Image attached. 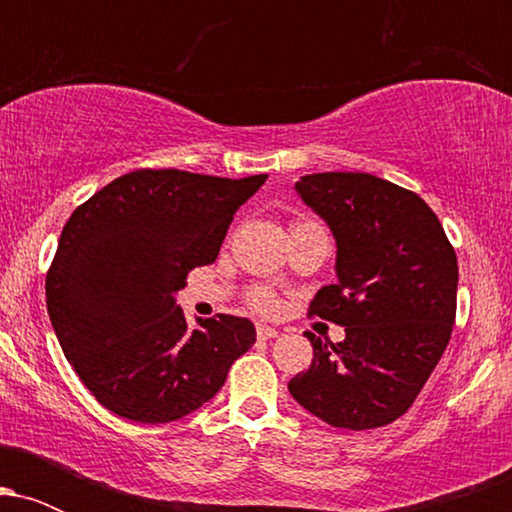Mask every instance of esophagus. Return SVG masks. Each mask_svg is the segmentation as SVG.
Instances as JSON below:
<instances>
[{
	"mask_svg": "<svg viewBox=\"0 0 512 512\" xmlns=\"http://www.w3.org/2000/svg\"><path fill=\"white\" fill-rule=\"evenodd\" d=\"M257 337L274 339V337H279V330H274V327H269V325H257Z\"/></svg>",
	"mask_w": 512,
	"mask_h": 512,
	"instance_id": "34e87169",
	"label": "esophagus"
}]
</instances>
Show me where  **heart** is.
Instances as JSON below:
<instances>
[{
  "label": "heart",
  "instance_id": "obj_1",
  "mask_svg": "<svg viewBox=\"0 0 512 512\" xmlns=\"http://www.w3.org/2000/svg\"><path fill=\"white\" fill-rule=\"evenodd\" d=\"M293 226H320V223L296 221ZM248 303L252 310H257V313H274L276 305H279V301H276V293L272 289H267V286H255V289H250Z\"/></svg>",
  "mask_w": 512,
  "mask_h": 512
}]
</instances>
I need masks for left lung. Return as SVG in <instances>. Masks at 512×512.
Returning a JSON list of instances; mask_svg holds the SVG:
<instances>
[{
  "instance_id": "8db88e82",
  "label": "left lung",
  "mask_w": 512,
  "mask_h": 512,
  "mask_svg": "<svg viewBox=\"0 0 512 512\" xmlns=\"http://www.w3.org/2000/svg\"><path fill=\"white\" fill-rule=\"evenodd\" d=\"M337 238V284L308 315L342 325L339 344L308 332L313 363L291 378L301 407L334 428L366 431L407 411L450 342L457 255L416 192L370 173H313L296 182Z\"/></svg>"
}]
</instances>
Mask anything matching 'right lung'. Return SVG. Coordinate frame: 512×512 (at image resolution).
I'll return each instance as SVG.
<instances>
[{
	"label": "right lung",
	"instance_id": "1",
	"mask_svg": "<svg viewBox=\"0 0 512 512\" xmlns=\"http://www.w3.org/2000/svg\"><path fill=\"white\" fill-rule=\"evenodd\" d=\"M267 175L214 178L142 168L64 223L45 279L50 322L91 395L117 416L168 424L209 402L255 344L236 315L187 327L173 293L219 255L236 209Z\"/></svg>",
	"mask_w": 512,
	"mask_h": 512
}]
</instances>
